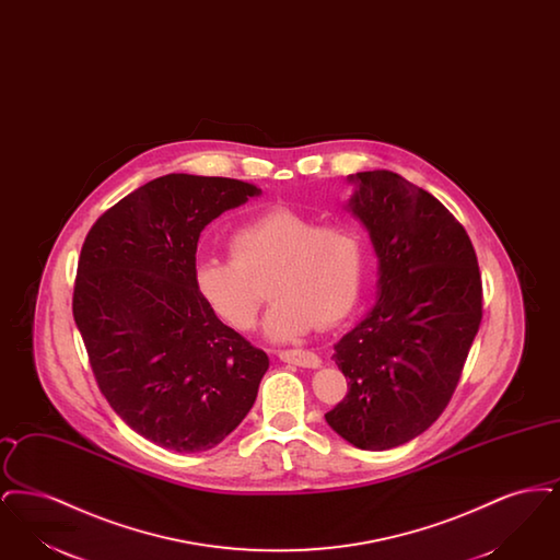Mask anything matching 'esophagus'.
Masks as SVG:
<instances>
[{"label": "esophagus", "mask_w": 560, "mask_h": 560, "mask_svg": "<svg viewBox=\"0 0 560 560\" xmlns=\"http://www.w3.org/2000/svg\"><path fill=\"white\" fill-rule=\"evenodd\" d=\"M279 359L285 363L298 365V368H308V370H315L320 365L319 354H315L313 350H304V348L279 350Z\"/></svg>", "instance_id": "34e87169"}]
</instances>
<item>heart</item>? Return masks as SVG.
I'll use <instances>...</instances> for the list:
<instances>
[{"label": "heart", "instance_id": "obj_1", "mask_svg": "<svg viewBox=\"0 0 560 560\" xmlns=\"http://www.w3.org/2000/svg\"><path fill=\"white\" fill-rule=\"evenodd\" d=\"M231 256H203L192 268L199 298L233 329L256 325L267 288L275 295L267 331L292 340L317 323L347 319L363 290L368 245L348 220H323L292 208H275L240 224Z\"/></svg>", "mask_w": 560, "mask_h": 560}]
</instances>
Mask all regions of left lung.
I'll return each instance as SVG.
<instances>
[{
    "instance_id": "8db88e82",
    "label": "left lung",
    "mask_w": 560,
    "mask_h": 560,
    "mask_svg": "<svg viewBox=\"0 0 560 560\" xmlns=\"http://www.w3.org/2000/svg\"><path fill=\"white\" fill-rule=\"evenodd\" d=\"M350 208L380 260V298L334 347L348 393L327 424L359 450L399 447L450 405L482 319L479 262L436 197L390 170L359 172Z\"/></svg>"
}]
</instances>
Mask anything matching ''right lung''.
<instances>
[{
  "label": "right lung",
  "instance_id": "obj_1",
  "mask_svg": "<svg viewBox=\"0 0 560 560\" xmlns=\"http://www.w3.org/2000/svg\"><path fill=\"white\" fill-rule=\"evenodd\" d=\"M252 183L167 174L108 208L73 288L90 368L115 413L163 450L208 452L252 409L267 352L224 325L192 283L197 241Z\"/></svg>",
  "mask_w": 560,
  "mask_h": 560
}]
</instances>
